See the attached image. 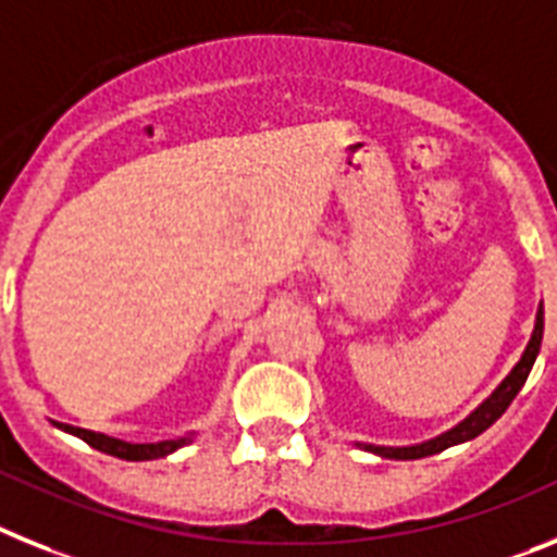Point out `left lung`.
<instances>
[{"label":"left lung","mask_w":557,"mask_h":557,"mask_svg":"<svg viewBox=\"0 0 557 557\" xmlns=\"http://www.w3.org/2000/svg\"><path fill=\"white\" fill-rule=\"evenodd\" d=\"M541 338H544V308H539V317H535V331H533V338H530V345H527L524 356H521V361L516 367H512V372L507 375L505 381H502L499 386H496V393L491 395V398L485 400V404L476 409V412L468 414L466 420L459 425H454L451 432L440 434V437L429 440V443H420V446H409V448H384V446H367V451L372 454H381V457H389V459H420V457H432V454H440L446 451V448L457 446V443H466V440H473L476 434H482L485 429H491L496 420L505 414L507 406L512 404V398L519 395V389L524 386L527 375H530V370H533L535 364V356H539L541 350Z\"/></svg>","instance_id":"1"}]
</instances>
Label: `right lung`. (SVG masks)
Listing matches in <instances>:
<instances>
[{
  "mask_svg": "<svg viewBox=\"0 0 557 557\" xmlns=\"http://www.w3.org/2000/svg\"><path fill=\"white\" fill-rule=\"evenodd\" d=\"M55 425H61L64 432L81 437L84 443H89L91 448H98V451L111 454V457H120V459H134V462H137V459L164 457V454L176 451V448H182V446H187V443H190V437L162 440V443H125V440L106 437V434L89 432V429H77V425H66V423H55Z\"/></svg>",
  "mask_w": 557,
  "mask_h": 557,
  "instance_id": "add662e5",
  "label": "right lung"
}]
</instances>
